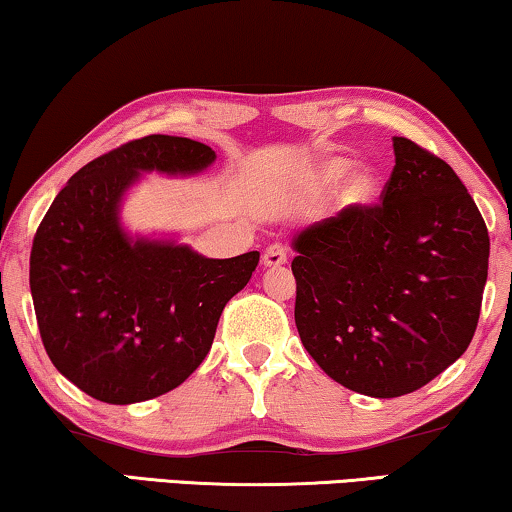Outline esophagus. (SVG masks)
<instances>
[{
	"mask_svg": "<svg viewBox=\"0 0 512 512\" xmlns=\"http://www.w3.org/2000/svg\"><path fill=\"white\" fill-rule=\"evenodd\" d=\"M262 262H264V266H269V269H276V266L285 264L287 262L285 246H280V243H271V246L266 248Z\"/></svg>",
	"mask_w": 512,
	"mask_h": 512,
	"instance_id": "esophagus-1",
	"label": "esophagus"
}]
</instances>
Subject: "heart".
Segmentation results:
<instances>
[{
	"label": "heart",
	"instance_id": "1",
	"mask_svg": "<svg viewBox=\"0 0 512 512\" xmlns=\"http://www.w3.org/2000/svg\"><path fill=\"white\" fill-rule=\"evenodd\" d=\"M349 170H352V160L345 156H329V158H322L315 167H312L310 181L315 183L319 190H329L347 176ZM379 193H381L379 172L375 167L361 165L349 174L345 182H342L338 190V207L352 213H361L377 202Z\"/></svg>",
	"mask_w": 512,
	"mask_h": 512
}]
</instances>
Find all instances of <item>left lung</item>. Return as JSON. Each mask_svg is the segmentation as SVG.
I'll return each instance as SVG.
<instances>
[{"label":"left lung","instance_id":"obj_1","mask_svg":"<svg viewBox=\"0 0 512 512\" xmlns=\"http://www.w3.org/2000/svg\"><path fill=\"white\" fill-rule=\"evenodd\" d=\"M379 207L342 209L294 234V319L333 381L400 398L441 375L474 338L490 236L453 167L393 137Z\"/></svg>","mask_w":512,"mask_h":512}]
</instances>
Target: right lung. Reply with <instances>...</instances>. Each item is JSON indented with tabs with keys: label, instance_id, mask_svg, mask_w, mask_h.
I'll return each mask as SVG.
<instances>
[{
	"label": "right lung",
	"instance_id": "1",
	"mask_svg": "<svg viewBox=\"0 0 512 512\" xmlns=\"http://www.w3.org/2000/svg\"><path fill=\"white\" fill-rule=\"evenodd\" d=\"M213 160L216 151L188 137L133 140L75 172L36 230L29 287L43 347L91 398L135 404L183 384L257 269V250L211 259L121 223L142 174L195 177Z\"/></svg>",
	"mask_w": 512,
	"mask_h": 512
}]
</instances>
